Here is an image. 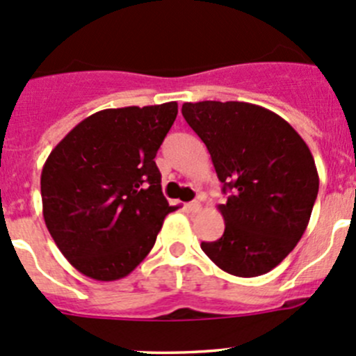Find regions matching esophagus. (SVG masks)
Returning <instances> with one entry per match:
<instances>
[{
  "instance_id": "1",
  "label": "esophagus",
  "mask_w": 356,
  "mask_h": 356,
  "mask_svg": "<svg viewBox=\"0 0 356 356\" xmlns=\"http://www.w3.org/2000/svg\"><path fill=\"white\" fill-rule=\"evenodd\" d=\"M186 208H188V211H191V213H198L201 210V203L200 201H191V203L186 204Z\"/></svg>"
}]
</instances>
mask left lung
Returning <instances> with one entry per match:
<instances>
[{
  "label": "left lung",
  "mask_w": 356,
  "mask_h": 356,
  "mask_svg": "<svg viewBox=\"0 0 356 356\" xmlns=\"http://www.w3.org/2000/svg\"><path fill=\"white\" fill-rule=\"evenodd\" d=\"M182 115L229 191L227 203L218 204L224 234L201 250L236 277L267 274L310 222L318 193L310 148L284 118L251 103H184Z\"/></svg>",
  "instance_id": "obj_1"
}]
</instances>
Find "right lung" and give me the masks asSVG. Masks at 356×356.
<instances>
[{"mask_svg":"<svg viewBox=\"0 0 356 356\" xmlns=\"http://www.w3.org/2000/svg\"><path fill=\"white\" fill-rule=\"evenodd\" d=\"M177 103L96 111L53 148L41 172L42 217L72 267L95 281L131 274L170 207L155 156Z\"/></svg>","mask_w":356,"mask_h":356,"instance_id":"obj_1","label":"right lung"}]
</instances>
